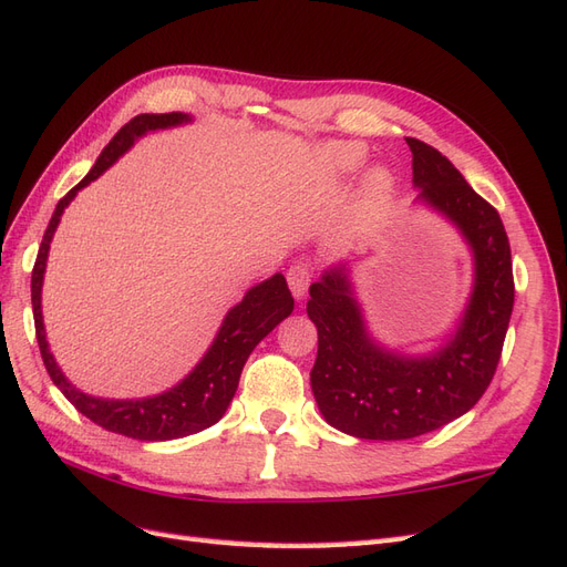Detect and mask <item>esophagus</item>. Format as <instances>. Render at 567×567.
Masks as SVG:
<instances>
[{
  "label": "esophagus",
  "instance_id": "1",
  "mask_svg": "<svg viewBox=\"0 0 567 567\" xmlns=\"http://www.w3.org/2000/svg\"><path fill=\"white\" fill-rule=\"evenodd\" d=\"M311 275H313L311 266L303 264V260H297V264H295L292 268H289L287 282H289V289H292V295H295L297 299H301L303 295H307L309 282H311Z\"/></svg>",
  "mask_w": 567,
  "mask_h": 567
}]
</instances>
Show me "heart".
I'll use <instances>...</instances> for the list:
<instances>
[{
	"instance_id": "1",
	"label": "heart",
	"mask_w": 567,
	"mask_h": 567,
	"mask_svg": "<svg viewBox=\"0 0 567 567\" xmlns=\"http://www.w3.org/2000/svg\"><path fill=\"white\" fill-rule=\"evenodd\" d=\"M388 196V177L385 174H373V177L369 179V188H367V210L369 213H375L381 206L383 200Z\"/></svg>"
}]
</instances>
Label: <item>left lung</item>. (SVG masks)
Instances as JSON below:
<instances>
[{"mask_svg":"<svg viewBox=\"0 0 567 567\" xmlns=\"http://www.w3.org/2000/svg\"><path fill=\"white\" fill-rule=\"evenodd\" d=\"M414 184L467 237L476 258L470 309L439 354L404 359L364 332L344 268L309 287L307 313L318 328L311 388L326 422L367 441H408L470 412L501 361L515 303L511 241L498 210L464 182L433 145L408 138Z\"/></svg>","mask_w":567,"mask_h":567,"instance_id":"left-lung-1","label":"left lung"}]
</instances>
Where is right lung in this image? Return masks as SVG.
<instances>
[{
    "instance_id": "add662e5",
    "label": "right lung",
    "mask_w": 567,
    "mask_h": 567,
    "mask_svg": "<svg viewBox=\"0 0 567 567\" xmlns=\"http://www.w3.org/2000/svg\"><path fill=\"white\" fill-rule=\"evenodd\" d=\"M188 117L182 112H165V114H138L128 124H124L114 138L105 145L100 153L95 167L85 174V177L71 188V192L56 203L52 213V220L42 235V244L38 249V258L33 266L31 278V301H33V318H35V338L40 347V357L45 361V369L50 373L52 383L62 390L64 398L74 404V408L89 416L91 422L103 426L112 433L126 435V439L136 441H172L182 439V435H192L213 426L220 419L237 393L239 375L246 364V359L254 352V347L264 340L268 332L278 326L282 318H287L295 309V299L289 295L287 280L282 275H272L270 280L256 285L249 289V295L241 299L225 318V323L217 332V338L208 354L203 357L200 364L194 373L184 379L177 388L169 393L157 398H145L136 402H120V400H100L91 398L71 385L62 371L56 369L54 359L48 350L45 328H42V313H40V287H42V272H45V260L50 251V241L60 217L69 200L76 196L79 188L91 184L100 172L107 169L114 159H117L134 138L143 136L151 128L174 126L186 122Z\"/></svg>"
}]
</instances>
